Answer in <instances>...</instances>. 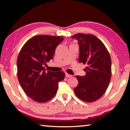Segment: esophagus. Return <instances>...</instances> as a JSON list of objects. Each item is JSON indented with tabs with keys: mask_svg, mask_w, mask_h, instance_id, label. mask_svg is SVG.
I'll list each match as a JSON object with an SVG mask.
<instances>
[{
	"mask_svg": "<svg viewBox=\"0 0 130 130\" xmlns=\"http://www.w3.org/2000/svg\"><path fill=\"white\" fill-rule=\"evenodd\" d=\"M65 77H72V76L70 75V74H69L67 73H65Z\"/></svg>",
	"mask_w": 130,
	"mask_h": 130,
	"instance_id": "esophagus-1",
	"label": "esophagus"
}]
</instances>
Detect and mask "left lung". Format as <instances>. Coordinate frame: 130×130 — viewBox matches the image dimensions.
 I'll return each instance as SVG.
<instances>
[{
    "mask_svg": "<svg viewBox=\"0 0 130 130\" xmlns=\"http://www.w3.org/2000/svg\"><path fill=\"white\" fill-rule=\"evenodd\" d=\"M80 46L78 62L87 67L84 76H77L78 85L74 92L84 102L92 103L99 99L108 87L111 78V59L100 39L91 34L78 33L71 36Z\"/></svg>",
    "mask_w": 130,
    "mask_h": 130,
    "instance_id": "8db88e82",
    "label": "left lung"
}]
</instances>
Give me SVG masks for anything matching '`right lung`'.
I'll list each match as a JSON object with an SVG mask.
<instances>
[{
	"mask_svg": "<svg viewBox=\"0 0 130 130\" xmlns=\"http://www.w3.org/2000/svg\"><path fill=\"white\" fill-rule=\"evenodd\" d=\"M62 36L38 35L26 42L17 58L19 84L30 98L45 103L56 95L58 83L65 78L62 71H46L43 65L53 59L55 50L63 40Z\"/></svg>",
	"mask_w": 130,
	"mask_h": 130,
	"instance_id": "add662e5",
	"label": "right lung"
}]
</instances>
